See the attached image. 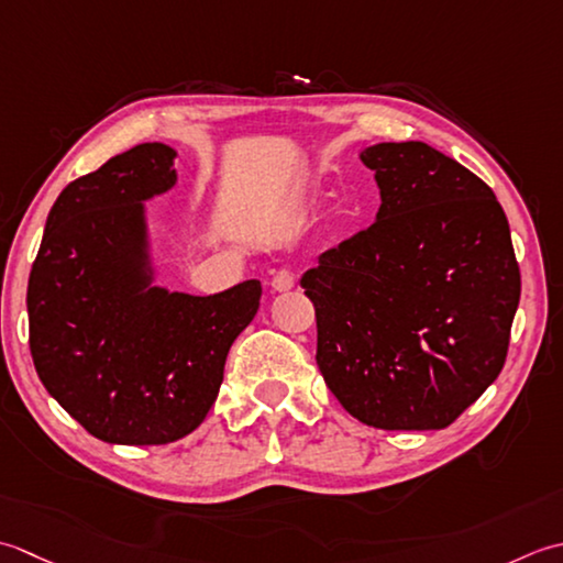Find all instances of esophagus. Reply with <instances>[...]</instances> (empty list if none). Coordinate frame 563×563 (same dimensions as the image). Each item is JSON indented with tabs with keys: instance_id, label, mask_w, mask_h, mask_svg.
Wrapping results in <instances>:
<instances>
[{
	"instance_id": "34e87169",
	"label": "esophagus",
	"mask_w": 563,
	"mask_h": 563,
	"mask_svg": "<svg viewBox=\"0 0 563 563\" xmlns=\"http://www.w3.org/2000/svg\"><path fill=\"white\" fill-rule=\"evenodd\" d=\"M272 289L279 291V294L291 291L294 289V274L289 269H279L272 279Z\"/></svg>"
}]
</instances>
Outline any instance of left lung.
<instances>
[{"label": "left lung", "mask_w": 563, "mask_h": 563, "mask_svg": "<svg viewBox=\"0 0 563 563\" xmlns=\"http://www.w3.org/2000/svg\"><path fill=\"white\" fill-rule=\"evenodd\" d=\"M382 206L374 225L301 279L316 362L352 418L442 430L496 382L520 303V267L496 194L428 143L360 153Z\"/></svg>", "instance_id": "8db88e82"}]
</instances>
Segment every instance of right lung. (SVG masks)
I'll return each instance as SVG.
<instances>
[{"label":"right lung","instance_id":"right-lung-1","mask_svg":"<svg viewBox=\"0 0 563 563\" xmlns=\"http://www.w3.org/2000/svg\"><path fill=\"white\" fill-rule=\"evenodd\" d=\"M175 157L165 143H141L70 181L29 277V345L45 391L109 444H167L197 430L260 308L257 279L213 296L155 284L145 203L177 185Z\"/></svg>","mask_w":563,"mask_h":563}]
</instances>
